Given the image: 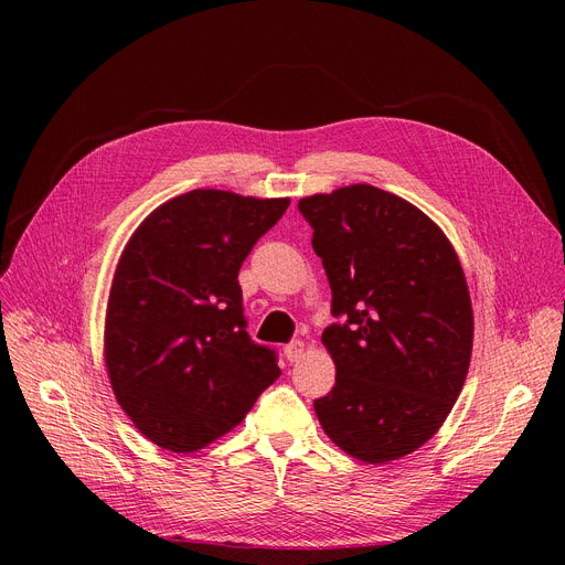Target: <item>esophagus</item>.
<instances>
[{"label":"esophagus","instance_id":"esophagus-1","mask_svg":"<svg viewBox=\"0 0 565 565\" xmlns=\"http://www.w3.org/2000/svg\"><path fill=\"white\" fill-rule=\"evenodd\" d=\"M305 350H307L305 341H290V343L284 348V354H286V360L292 364V362H300V360L305 358Z\"/></svg>","mask_w":565,"mask_h":565}]
</instances>
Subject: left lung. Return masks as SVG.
<instances>
[{
    "label": "left lung",
    "mask_w": 565,
    "mask_h": 565,
    "mask_svg": "<svg viewBox=\"0 0 565 565\" xmlns=\"http://www.w3.org/2000/svg\"><path fill=\"white\" fill-rule=\"evenodd\" d=\"M298 207L332 313L348 316L320 337L337 384L313 403L318 422L352 458L398 460L447 422L469 371L473 311L460 258L417 205L366 183Z\"/></svg>",
    "instance_id": "left-lung-1"
}]
</instances>
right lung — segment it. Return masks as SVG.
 <instances>
[{
	"label": "right lung",
	"mask_w": 565,
	"mask_h": 565,
	"mask_svg": "<svg viewBox=\"0 0 565 565\" xmlns=\"http://www.w3.org/2000/svg\"><path fill=\"white\" fill-rule=\"evenodd\" d=\"M290 199L192 190L158 205L116 263L105 366L116 403L160 449L231 433L281 375L243 316L241 265Z\"/></svg>",
	"instance_id": "right-lung-1"
}]
</instances>
